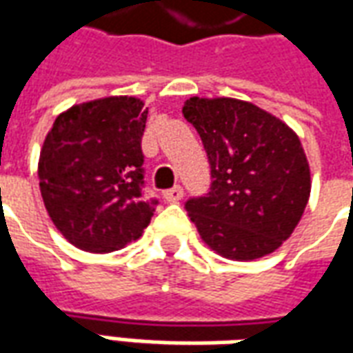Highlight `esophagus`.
I'll use <instances>...</instances> for the list:
<instances>
[{
    "instance_id": "1",
    "label": "esophagus",
    "mask_w": 353,
    "mask_h": 353,
    "mask_svg": "<svg viewBox=\"0 0 353 353\" xmlns=\"http://www.w3.org/2000/svg\"><path fill=\"white\" fill-rule=\"evenodd\" d=\"M164 199L168 200V202H179V200L183 199V187L176 185V187L168 189V191L164 192Z\"/></svg>"
}]
</instances>
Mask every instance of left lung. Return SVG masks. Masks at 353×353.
<instances>
[{"instance_id":"8db88e82","label":"left lung","mask_w":353,"mask_h":353,"mask_svg":"<svg viewBox=\"0 0 353 353\" xmlns=\"http://www.w3.org/2000/svg\"><path fill=\"white\" fill-rule=\"evenodd\" d=\"M183 117L199 132L214 179L206 196L185 204L200 238L232 261L276 252L310 199V166L299 136L236 98L192 96Z\"/></svg>"}]
</instances>
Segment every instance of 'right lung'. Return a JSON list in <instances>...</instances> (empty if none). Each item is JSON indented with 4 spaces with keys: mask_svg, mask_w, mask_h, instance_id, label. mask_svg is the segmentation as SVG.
<instances>
[{
    "mask_svg": "<svg viewBox=\"0 0 353 353\" xmlns=\"http://www.w3.org/2000/svg\"><path fill=\"white\" fill-rule=\"evenodd\" d=\"M147 109L134 96L77 103L57 117L39 154L43 202L79 250L109 253L141 236L157 200L143 196Z\"/></svg>",
    "mask_w": 353,
    "mask_h": 353,
    "instance_id": "1",
    "label": "right lung"
}]
</instances>
